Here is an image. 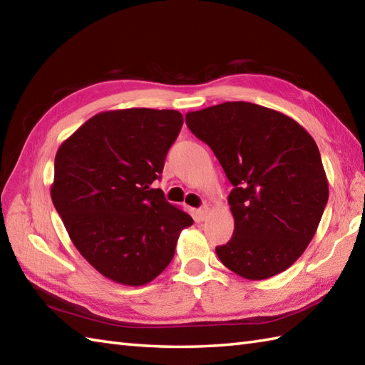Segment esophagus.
<instances>
[{
  "label": "esophagus",
  "instance_id": "1",
  "mask_svg": "<svg viewBox=\"0 0 365 365\" xmlns=\"http://www.w3.org/2000/svg\"><path fill=\"white\" fill-rule=\"evenodd\" d=\"M208 207L207 205H204V207H200L199 210H197V218L200 220V221H204V220H207V216H208Z\"/></svg>",
  "mask_w": 365,
  "mask_h": 365
}]
</instances>
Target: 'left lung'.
I'll return each mask as SVG.
<instances>
[{
	"label": "left lung",
	"instance_id": "1",
	"mask_svg": "<svg viewBox=\"0 0 365 365\" xmlns=\"http://www.w3.org/2000/svg\"><path fill=\"white\" fill-rule=\"evenodd\" d=\"M185 120L234 185L235 229L216 247L220 260L251 281L282 273L311 243L328 202L314 138L289 115L250 102L215 105Z\"/></svg>",
	"mask_w": 365,
	"mask_h": 365
}]
</instances>
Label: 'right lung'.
<instances>
[{"instance_id":"right-lung-1","label":"right lung","mask_w":365,"mask_h":365,"mask_svg":"<svg viewBox=\"0 0 365 365\" xmlns=\"http://www.w3.org/2000/svg\"><path fill=\"white\" fill-rule=\"evenodd\" d=\"M182 125L174 110L105 111L58 149L54 208L76 250L114 282L153 281L173 260L180 230L192 224L150 187Z\"/></svg>"}]
</instances>
